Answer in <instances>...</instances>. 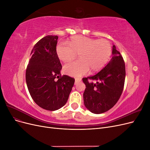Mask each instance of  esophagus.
<instances>
[{"label":"esophagus","mask_w":150,"mask_h":150,"mask_svg":"<svg viewBox=\"0 0 150 150\" xmlns=\"http://www.w3.org/2000/svg\"><path fill=\"white\" fill-rule=\"evenodd\" d=\"M81 81V78H76V79H75V84H76L80 82Z\"/></svg>","instance_id":"esophagus-1"}]
</instances>
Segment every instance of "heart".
Returning a JSON list of instances; mask_svg holds the SVG:
<instances>
[{"instance_id":"obj_1","label":"heart","mask_w":150,"mask_h":150,"mask_svg":"<svg viewBox=\"0 0 150 150\" xmlns=\"http://www.w3.org/2000/svg\"><path fill=\"white\" fill-rule=\"evenodd\" d=\"M69 46L59 44L56 46L58 58L64 62L73 60L78 54L79 60L64 66L67 75L80 77L86 74L89 69L93 72L100 70L110 60L112 46L106 39H95L83 35H75L67 41Z\"/></svg>"}]
</instances>
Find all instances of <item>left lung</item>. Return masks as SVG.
<instances>
[{
	"instance_id": "8db88e82",
	"label": "left lung",
	"mask_w": 150,
	"mask_h": 150,
	"mask_svg": "<svg viewBox=\"0 0 150 150\" xmlns=\"http://www.w3.org/2000/svg\"><path fill=\"white\" fill-rule=\"evenodd\" d=\"M107 65L93 76L83 78L86 89L83 93L86 108L94 114H101L114 106L124 89L126 70L123 58L116 46ZM96 81V83L93 82Z\"/></svg>"
}]
</instances>
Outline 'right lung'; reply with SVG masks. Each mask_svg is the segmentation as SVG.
Returning <instances> with one entry per match:
<instances>
[{
  "mask_svg": "<svg viewBox=\"0 0 150 150\" xmlns=\"http://www.w3.org/2000/svg\"><path fill=\"white\" fill-rule=\"evenodd\" d=\"M57 35H49L35 44L27 66L25 80L30 96L39 106L55 111L65 105L75 79L61 75L56 54Z\"/></svg>",
  "mask_w": 150,
  "mask_h": 150,
  "instance_id": "1",
  "label": "right lung"
}]
</instances>
